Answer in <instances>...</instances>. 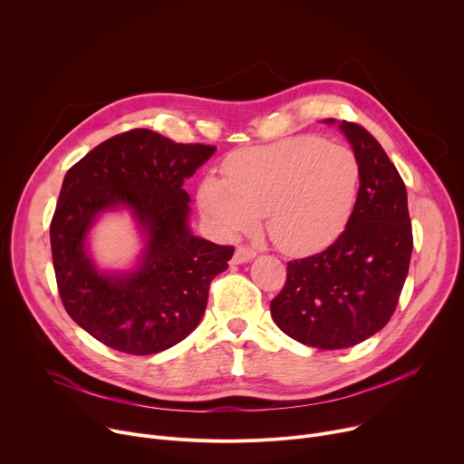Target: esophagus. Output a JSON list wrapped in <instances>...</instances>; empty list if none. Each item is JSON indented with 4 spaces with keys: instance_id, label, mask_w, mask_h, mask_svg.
Returning a JSON list of instances; mask_svg holds the SVG:
<instances>
[{
    "instance_id": "34e87169",
    "label": "esophagus",
    "mask_w": 464,
    "mask_h": 464,
    "mask_svg": "<svg viewBox=\"0 0 464 464\" xmlns=\"http://www.w3.org/2000/svg\"><path fill=\"white\" fill-rule=\"evenodd\" d=\"M256 257V250L250 248V246H238L233 256V263L240 265V263H248Z\"/></svg>"
}]
</instances>
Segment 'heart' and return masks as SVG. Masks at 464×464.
I'll return each mask as SVG.
<instances>
[{"label": "heart", "mask_w": 464, "mask_h": 464, "mask_svg": "<svg viewBox=\"0 0 464 464\" xmlns=\"http://www.w3.org/2000/svg\"><path fill=\"white\" fill-rule=\"evenodd\" d=\"M226 180L207 177L199 207L214 227L235 237L257 227L287 254H315L349 224L360 164L343 145L317 136H293L235 152L224 166Z\"/></svg>", "instance_id": "1"}]
</instances>
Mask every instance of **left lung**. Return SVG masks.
Here are the masks:
<instances>
[{
  "mask_svg": "<svg viewBox=\"0 0 464 464\" xmlns=\"http://www.w3.org/2000/svg\"><path fill=\"white\" fill-rule=\"evenodd\" d=\"M339 129L360 164L349 224L324 252L289 261L285 285L270 302V315L282 332L324 351L358 345L386 326L412 256L403 179L358 122L342 121Z\"/></svg>",
  "mask_w": 464,
  "mask_h": 464,
  "instance_id": "left-lung-1",
  "label": "left lung"
}]
</instances>
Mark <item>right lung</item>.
Returning a JSON list of instances; mask_svg holds the SVG:
<instances>
[{
    "label": "right lung",
    "instance_id": "1",
    "mask_svg": "<svg viewBox=\"0 0 464 464\" xmlns=\"http://www.w3.org/2000/svg\"><path fill=\"white\" fill-rule=\"evenodd\" d=\"M214 150L134 129L102 141L67 171L50 224L55 282L67 314L101 343L157 354L199 324L210 282L235 252L188 227L190 196L182 184ZM115 206L132 209L148 235L142 263L122 276L99 273L84 252L88 227Z\"/></svg>",
    "mask_w": 464,
    "mask_h": 464
}]
</instances>
